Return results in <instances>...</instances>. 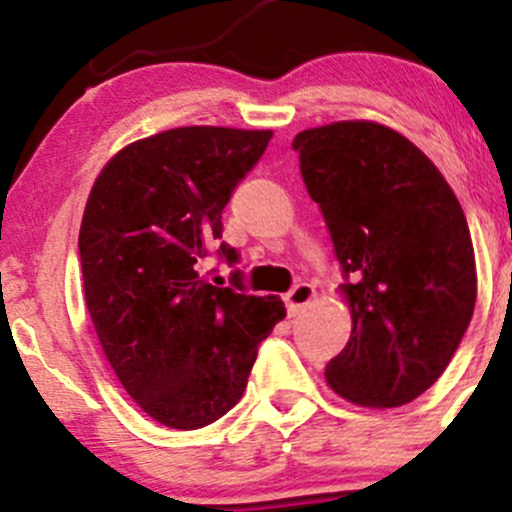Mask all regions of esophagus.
<instances>
[{
	"label": "esophagus",
	"mask_w": 512,
	"mask_h": 512,
	"mask_svg": "<svg viewBox=\"0 0 512 512\" xmlns=\"http://www.w3.org/2000/svg\"><path fill=\"white\" fill-rule=\"evenodd\" d=\"M312 297H314V287L309 285V282H299V285H294V287L287 292V297H285L287 312L294 317V314L302 312L304 304L312 302Z\"/></svg>",
	"instance_id": "obj_1"
}]
</instances>
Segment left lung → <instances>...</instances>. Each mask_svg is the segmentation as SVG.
<instances>
[{"instance_id": "8db88e82", "label": "left lung", "mask_w": 512, "mask_h": 512, "mask_svg": "<svg viewBox=\"0 0 512 512\" xmlns=\"http://www.w3.org/2000/svg\"><path fill=\"white\" fill-rule=\"evenodd\" d=\"M292 148L352 309V337L324 376L352 404H409L446 371L476 307L461 203L409 138L379 123L309 128Z\"/></svg>"}]
</instances>
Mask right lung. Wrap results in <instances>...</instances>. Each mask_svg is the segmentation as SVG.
<instances>
[{"label": "right lung", "mask_w": 512, "mask_h": 512, "mask_svg": "<svg viewBox=\"0 0 512 512\" xmlns=\"http://www.w3.org/2000/svg\"><path fill=\"white\" fill-rule=\"evenodd\" d=\"M272 131L185 126L131 143L91 188L79 232L86 307L108 364L158 423L193 431L240 401L257 347L285 319L277 297H255L240 270L230 287L200 275L218 255L232 190Z\"/></svg>", "instance_id": "1"}]
</instances>
